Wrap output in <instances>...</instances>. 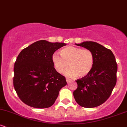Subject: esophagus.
Here are the masks:
<instances>
[{"instance_id":"obj_1","label":"esophagus","mask_w":127,"mask_h":127,"mask_svg":"<svg viewBox=\"0 0 127 127\" xmlns=\"http://www.w3.org/2000/svg\"><path fill=\"white\" fill-rule=\"evenodd\" d=\"M66 81H67V82H71V81H72V80H71L70 79H69V78H66Z\"/></svg>"}]
</instances>
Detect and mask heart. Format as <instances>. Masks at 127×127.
<instances>
[{
	"label": "heart",
	"mask_w": 127,
	"mask_h": 127,
	"mask_svg": "<svg viewBox=\"0 0 127 127\" xmlns=\"http://www.w3.org/2000/svg\"><path fill=\"white\" fill-rule=\"evenodd\" d=\"M52 62L57 71L62 73L65 71L67 76L84 78L90 73L94 66V57L93 52L87 49L75 46H68L61 51V55L54 52L52 55Z\"/></svg>",
	"instance_id": "heart-1"
}]
</instances>
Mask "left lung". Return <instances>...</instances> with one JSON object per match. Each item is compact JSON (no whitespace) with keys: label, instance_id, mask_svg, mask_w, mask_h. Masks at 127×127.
I'll return each instance as SVG.
<instances>
[{"label":"left lung","instance_id":"8db88e82","mask_svg":"<svg viewBox=\"0 0 127 127\" xmlns=\"http://www.w3.org/2000/svg\"><path fill=\"white\" fill-rule=\"evenodd\" d=\"M89 49L94 57V66L86 76L76 81L78 88L73 96L79 105L92 108L104 103L116 83L118 65L113 52L95 42L76 44Z\"/></svg>","mask_w":127,"mask_h":127}]
</instances>
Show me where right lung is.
<instances>
[{
	"label": "right lung",
	"mask_w": 127,
	"mask_h": 127,
	"mask_svg": "<svg viewBox=\"0 0 127 127\" xmlns=\"http://www.w3.org/2000/svg\"><path fill=\"white\" fill-rule=\"evenodd\" d=\"M65 45L41 40L20 52L14 64L13 84L23 103L37 109L53 105L67 82L65 77L55 70L52 57Z\"/></svg>",
	"instance_id": "right-lung-1"
}]
</instances>
